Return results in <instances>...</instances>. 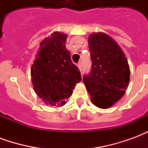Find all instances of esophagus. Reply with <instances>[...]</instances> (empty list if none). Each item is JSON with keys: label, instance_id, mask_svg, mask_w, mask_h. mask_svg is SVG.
Here are the masks:
<instances>
[{"label": "esophagus", "instance_id": "obj_1", "mask_svg": "<svg viewBox=\"0 0 148 148\" xmlns=\"http://www.w3.org/2000/svg\"><path fill=\"white\" fill-rule=\"evenodd\" d=\"M77 67L79 68L80 71H82V62H79L77 63Z\"/></svg>", "mask_w": 148, "mask_h": 148}]
</instances>
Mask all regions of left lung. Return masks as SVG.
I'll list each match as a JSON object with an SVG mask.
<instances>
[{"mask_svg": "<svg viewBox=\"0 0 148 148\" xmlns=\"http://www.w3.org/2000/svg\"><path fill=\"white\" fill-rule=\"evenodd\" d=\"M88 42L92 66L83 82L93 105L107 109L124 96L130 78L129 66L116 42L108 35L91 34Z\"/></svg>", "mask_w": 148, "mask_h": 148, "instance_id": "left-lung-1", "label": "left lung"}]
</instances>
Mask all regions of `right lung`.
Masks as SVG:
<instances>
[{
    "label": "right lung",
    "mask_w": 148,
    "mask_h": 148,
    "mask_svg": "<svg viewBox=\"0 0 148 148\" xmlns=\"http://www.w3.org/2000/svg\"><path fill=\"white\" fill-rule=\"evenodd\" d=\"M66 36L54 32L40 44L31 69L34 90L51 106L63 105L72 94L75 85L82 80L76 65L66 48Z\"/></svg>",
    "instance_id": "add662e5"
}]
</instances>
